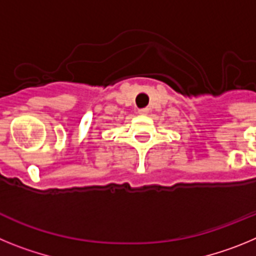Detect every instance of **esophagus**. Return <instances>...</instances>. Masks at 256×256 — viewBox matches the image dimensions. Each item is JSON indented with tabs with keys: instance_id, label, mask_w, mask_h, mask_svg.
Instances as JSON below:
<instances>
[{
	"instance_id": "obj_1",
	"label": "esophagus",
	"mask_w": 256,
	"mask_h": 256,
	"mask_svg": "<svg viewBox=\"0 0 256 256\" xmlns=\"http://www.w3.org/2000/svg\"><path fill=\"white\" fill-rule=\"evenodd\" d=\"M148 108H140V110H138V114L140 115H148Z\"/></svg>"
}]
</instances>
